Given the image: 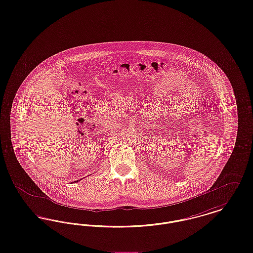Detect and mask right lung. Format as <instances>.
<instances>
[{"mask_svg":"<svg viewBox=\"0 0 253 253\" xmlns=\"http://www.w3.org/2000/svg\"><path fill=\"white\" fill-rule=\"evenodd\" d=\"M75 182H76V181H75ZM77 182H78V181H77Z\"/></svg>","mask_w":253,"mask_h":253,"instance_id":"right-lung-1","label":"right lung"}]
</instances>
